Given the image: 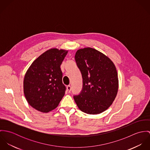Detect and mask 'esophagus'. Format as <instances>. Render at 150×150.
I'll return each instance as SVG.
<instances>
[{
  "mask_svg": "<svg viewBox=\"0 0 150 150\" xmlns=\"http://www.w3.org/2000/svg\"><path fill=\"white\" fill-rule=\"evenodd\" d=\"M66 89H67V92L68 93H70V91H71V86H66Z\"/></svg>",
  "mask_w": 150,
  "mask_h": 150,
  "instance_id": "34e87169",
  "label": "esophagus"
}]
</instances>
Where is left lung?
Listing matches in <instances>:
<instances>
[{
    "mask_svg": "<svg viewBox=\"0 0 150 150\" xmlns=\"http://www.w3.org/2000/svg\"><path fill=\"white\" fill-rule=\"evenodd\" d=\"M75 60L83 77V89L74 99L79 109L88 114H98L114 102L118 90V73L112 61L91 48L79 49Z\"/></svg>",
    "mask_w": 150,
    "mask_h": 150,
    "instance_id": "8db88e82",
    "label": "left lung"
}]
</instances>
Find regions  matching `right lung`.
Returning <instances> with one entry per match:
<instances>
[{"mask_svg": "<svg viewBox=\"0 0 150 150\" xmlns=\"http://www.w3.org/2000/svg\"><path fill=\"white\" fill-rule=\"evenodd\" d=\"M68 51L51 48L28 68L23 79V93L29 105L42 112L58 107L65 93L61 64Z\"/></svg>", "mask_w": 150, "mask_h": 150, "instance_id": "add662e5", "label": "right lung"}]
</instances>
